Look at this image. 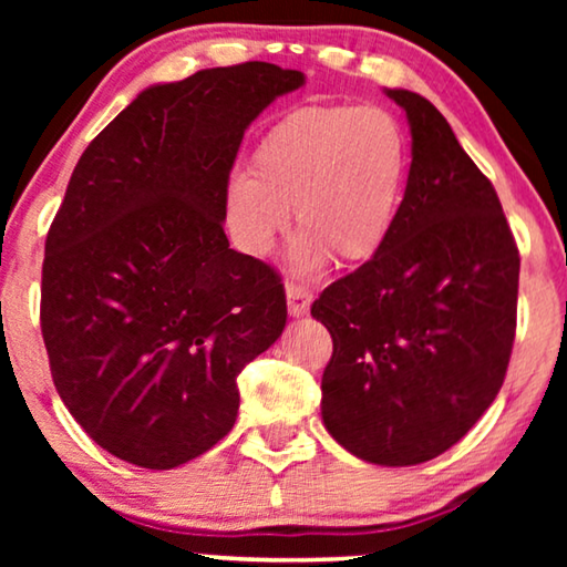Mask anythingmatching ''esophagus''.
<instances>
[{"label": "esophagus", "mask_w": 567, "mask_h": 567, "mask_svg": "<svg viewBox=\"0 0 567 567\" xmlns=\"http://www.w3.org/2000/svg\"><path fill=\"white\" fill-rule=\"evenodd\" d=\"M286 301H289V312L293 317H301L309 312V305H312V293L305 286L299 284H286Z\"/></svg>", "instance_id": "34e87169"}]
</instances>
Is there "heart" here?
I'll return each mask as SVG.
<instances>
[{"label": "heart", "mask_w": 567, "mask_h": 567, "mask_svg": "<svg viewBox=\"0 0 567 567\" xmlns=\"http://www.w3.org/2000/svg\"><path fill=\"white\" fill-rule=\"evenodd\" d=\"M408 173V142L379 105L301 107L276 123L255 154V173L227 185V221L245 252L268 255L289 224L299 235L291 268L315 276L336 252L361 260L384 243Z\"/></svg>", "instance_id": "1"}]
</instances>
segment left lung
<instances>
[{
	"instance_id": "obj_1",
	"label": "left lung",
	"mask_w": 567,
	"mask_h": 567,
	"mask_svg": "<svg viewBox=\"0 0 567 567\" xmlns=\"http://www.w3.org/2000/svg\"><path fill=\"white\" fill-rule=\"evenodd\" d=\"M386 95L413 134L405 198L312 317L332 338L324 429L363 462L410 467L452 449L503 386L522 260L498 193L444 115L417 92Z\"/></svg>"
}]
</instances>
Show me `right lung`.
<instances>
[{
    "label": "right lung",
    "mask_w": 567,
    "mask_h": 567,
    "mask_svg": "<svg viewBox=\"0 0 567 567\" xmlns=\"http://www.w3.org/2000/svg\"><path fill=\"white\" fill-rule=\"evenodd\" d=\"M305 74L266 61L154 84L76 162L45 237L41 332L59 398L105 452L173 470L237 421V377L284 332L268 262L231 250L245 128Z\"/></svg>",
    "instance_id": "obj_1"
}]
</instances>
